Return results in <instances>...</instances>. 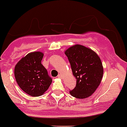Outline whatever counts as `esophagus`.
Instances as JSON below:
<instances>
[{"mask_svg":"<svg viewBox=\"0 0 127 127\" xmlns=\"http://www.w3.org/2000/svg\"><path fill=\"white\" fill-rule=\"evenodd\" d=\"M58 77L59 78H62V76L61 74H58Z\"/></svg>","mask_w":127,"mask_h":127,"instance_id":"esophagus-1","label":"esophagus"}]
</instances>
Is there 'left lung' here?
Listing matches in <instances>:
<instances>
[{
    "label": "left lung",
    "instance_id": "8db88e82",
    "mask_svg": "<svg viewBox=\"0 0 127 127\" xmlns=\"http://www.w3.org/2000/svg\"><path fill=\"white\" fill-rule=\"evenodd\" d=\"M65 54L76 79V85L70 95L80 99L89 97L102 80L103 67L100 58L94 51L79 44L68 48Z\"/></svg>",
    "mask_w": 127,
    "mask_h": 127
}]
</instances>
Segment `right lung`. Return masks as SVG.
Wrapping results in <instances>:
<instances>
[{
	"label": "right lung",
	"mask_w": 127,
	"mask_h": 127,
	"mask_svg": "<svg viewBox=\"0 0 127 127\" xmlns=\"http://www.w3.org/2000/svg\"><path fill=\"white\" fill-rule=\"evenodd\" d=\"M44 53H30L22 58L15 67V77L21 89L33 97L42 96L52 83L51 78L41 61Z\"/></svg>",
	"instance_id": "1"
}]
</instances>
